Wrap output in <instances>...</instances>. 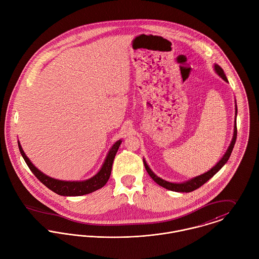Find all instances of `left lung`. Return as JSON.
I'll list each match as a JSON object with an SVG mask.
<instances>
[{"label":"left lung","instance_id":"obj_1","mask_svg":"<svg viewBox=\"0 0 259 259\" xmlns=\"http://www.w3.org/2000/svg\"><path fill=\"white\" fill-rule=\"evenodd\" d=\"M214 71L217 72V74L219 76H221L225 81L229 82L228 81V78L225 74V71L224 69L219 65V64H214ZM236 115H237V107H236V102H235V119H234V129H233V136H232V139H231V142H230V146L226 152V154L223 156V158L217 163V165H214L209 171L204 172V174H201L200 176H197L189 181H186V182H183V183H171V182H168L166 180H163L161 179L160 177H158L157 175H155L154 172L150 169V167L148 166V164L146 163L145 159L143 160L144 166L146 168V171L148 172V174L150 175V177L161 187L167 189V190H170V191H174V192H179V193H190V192H193L197 189H199L200 187H201L204 183H206L210 178H212L217 172H219L225 165L226 163L229 161L230 159V154L232 152V149L234 147V144H235V140H236V135H237V129H236Z\"/></svg>","mask_w":259,"mask_h":259}]
</instances>
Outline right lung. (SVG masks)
Segmentation results:
<instances>
[{
	"label": "right lung",
	"mask_w": 259,
	"mask_h": 259,
	"mask_svg": "<svg viewBox=\"0 0 259 259\" xmlns=\"http://www.w3.org/2000/svg\"><path fill=\"white\" fill-rule=\"evenodd\" d=\"M121 143H122V140L120 139L113 144V146L110 148V150L104 160V163H103L101 169L95 176H93L92 178L85 180V181H72L71 182V181H61L58 179H54V178H51V177L45 175L44 172H40L30 162V160L25 154V152L20 144V141H18L20 152H21L24 160L26 161L27 165L29 166V170L46 187H48L50 190H52L56 194L60 195V196H64V197L83 196V195L93 193V192L101 189L109 180L116 153H117Z\"/></svg>",
	"instance_id": "right-lung-1"
}]
</instances>
